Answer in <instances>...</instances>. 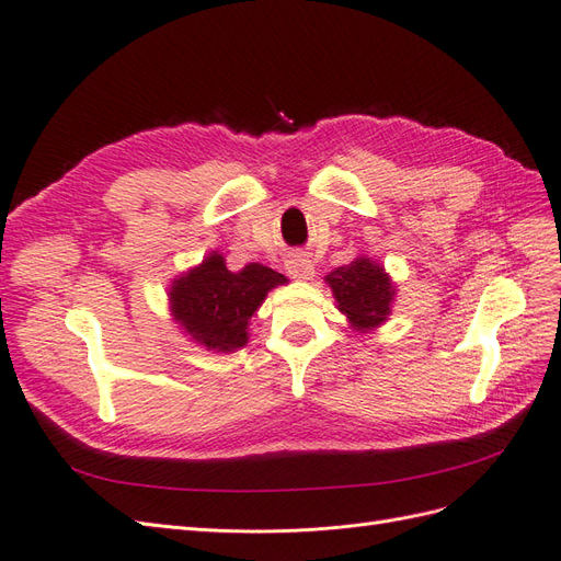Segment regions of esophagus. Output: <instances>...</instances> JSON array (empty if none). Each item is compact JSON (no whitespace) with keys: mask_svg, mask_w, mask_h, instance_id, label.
<instances>
[{"mask_svg":"<svg viewBox=\"0 0 561 561\" xmlns=\"http://www.w3.org/2000/svg\"><path fill=\"white\" fill-rule=\"evenodd\" d=\"M285 268H287V274H290L297 280H311L313 274H316L313 262L307 257V254H301V252L293 254V257L285 262Z\"/></svg>","mask_w":561,"mask_h":561,"instance_id":"obj_1","label":"esophagus"}]
</instances>
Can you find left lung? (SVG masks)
Masks as SVG:
<instances>
[{
    "mask_svg": "<svg viewBox=\"0 0 561 561\" xmlns=\"http://www.w3.org/2000/svg\"><path fill=\"white\" fill-rule=\"evenodd\" d=\"M325 283L336 299V309L346 316L355 332L377 330L393 311L398 285L367 254H358L351 264L330 271Z\"/></svg>",
    "mask_w": 561,
    "mask_h": 561,
    "instance_id": "left-lung-1",
    "label": "left lung"
}]
</instances>
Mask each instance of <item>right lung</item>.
Segmentation results:
<instances>
[{"label": "right lung", "mask_w": 561, "mask_h": 561, "mask_svg": "<svg viewBox=\"0 0 561 561\" xmlns=\"http://www.w3.org/2000/svg\"><path fill=\"white\" fill-rule=\"evenodd\" d=\"M285 283L283 274L257 262L229 271L225 254L213 250L171 280L168 309L190 342L213 353H233L248 344L250 318L266 295Z\"/></svg>", "instance_id": "obj_1"}]
</instances>
